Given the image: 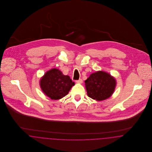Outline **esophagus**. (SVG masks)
<instances>
[{"mask_svg":"<svg viewBox=\"0 0 152 152\" xmlns=\"http://www.w3.org/2000/svg\"><path fill=\"white\" fill-rule=\"evenodd\" d=\"M76 83H79V84H81V83H83V80H82V79H80L78 80H76Z\"/></svg>","mask_w":152,"mask_h":152,"instance_id":"34e87169","label":"esophagus"}]
</instances>
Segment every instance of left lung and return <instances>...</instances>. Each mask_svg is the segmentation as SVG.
Wrapping results in <instances>:
<instances>
[{
  "label": "left lung",
  "mask_w": 152,
  "mask_h": 152,
  "mask_svg": "<svg viewBox=\"0 0 152 152\" xmlns=\"http://www.w3.org/2000/svg\"><path fill=\"white\" fill-rule=\"evenodd\" d=\"M85 83L88 96L97 101L108 99L114 92L116 86L115 79L103 71L92 73Z\"/></svg>",
  "instance_id": "1"
}]
</instances>
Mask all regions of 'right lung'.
I'll return each mask as SVG.
<instances>
[{
	"label": "right lung",
	"mask_w": 152,
	"mask_h": 152,
	"mask_svg": "<svg viewBox=\"0 0 152 152\" xmlns=\"http://www.w3.org/2000/svg\"><path fill=\"white\" fill-rule=\"evenodd\" d=\"M42 91L52 100H59L65 96L75 85L70 77L53 68L44 74L40 81Z\"/></svg>",
	"instance_id": "right-lung-1"
}]
</instances>
